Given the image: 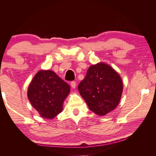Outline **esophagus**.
Here are the masks:
<instances>
[{"mask_svg": "<svg viewBox=\"0 0 156 156\" xmlns=\"http://www.w3.org/2000/svg\"><path fill=\"white\" fill-rule=\"evenodd\" d=\"M71 86H72V87L73 89L76 88V82L75 81H72V82H71Z\"/></svg>", "mask_w": 156, "mask_h": 156, "instance_id": "1", "label": "esophagus"}]
</instances>
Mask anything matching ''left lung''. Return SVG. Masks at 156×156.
Masks as SVG:
<instances>
[{"label": "left lung", "instance_id": "obj_1", "mask_svg": "<svg viewBox=\"0 0 156 156\" xmlns=\"http://www.w3.org/2000/svg\"><path fill=\"white\" fill-rule=\"evenodd\" d=\"M78 88L89 109L104 115L119 104L123 84L119 74L111 66L100 62L88 69Z\"/></svg>", "mask_w": 156, "mask_h": 156}]
</instances>
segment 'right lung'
<instances>
[{
	"label": "right lung",
	"mask_w": 156,
	"mask_h": 156,
	"mask_svg": "<svg viewBox=\"0 0 156 156\" xmlns=\"http://www.w3.org/2000/svg\"><path fill=\"white\" fill-rule=\"evenodd\" d=\"M70 92L69 84L51 70H41L28 87L29 100L41 117L52 119L62 110V104Z\"/></svg>",
	"instance_id": "right-lung-1"
}]
</instances>
